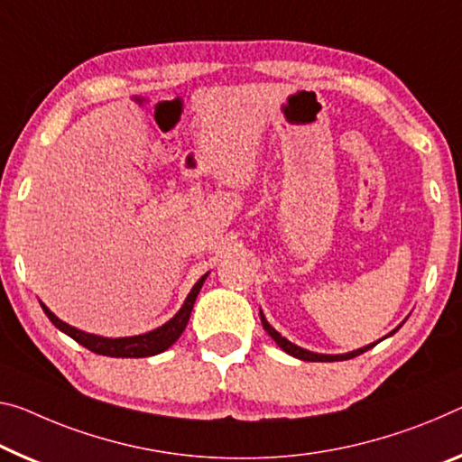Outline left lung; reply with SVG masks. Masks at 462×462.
Listing matches in <instances>:
<instances>
[{"mask_svg":"<svg viewBox=\"0 0 462 462\" xmlns=\"http://www.w3.org/2000/svg\"><path fill=\"white\" fill-rule=\"evenodd\" d=\"M260 318H262V326H264V330L268 332V335L273 337V340L276 345L281 346L282 351L285 353H289V355H293V357H297V359H303V361H345V359H353V357H357V355H361V353H365L367 349H372V346L375 345H367V346H364V349H357V351H351V353H345V355H320V353H311V351H305V349H301V346H297V345H293L291 343V340H287L285 337H281L279 332H276L271 324L266 322V318H264V314H262L260 311ZM399 330V328H396ZM390 335H393V332H390Z\"/></svg>","mask_w":462,"mask_h":462,"instance_id":"1","label":"left lung"}]
</instances>
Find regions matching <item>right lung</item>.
<instances>
[{
    "instance_id": "obj_1",
    "label": "right lung",
    "mask_w": 462,
    "mask_h": 462,
    "mask_svg": "<svg viewBox=\"0 0 462 462\" xmlns=\"http://www.w3.org/2000/svg\"><path fill=\"white\" fill-rule=\"evenodd\" d=\"M208 274H204L200 281L196 282L194 289L189 291L186 303L181 305V310L169 320L167 324L159 326L157 330L146 332V335H138V337H125V338H105V337H97V335H88V332H82L69 326L66 322H61L58 316L53 314L51 310L47 308L45 303H41L42 311H45L49 320H51L61 332H66L68 337H72L76 343H80L82 346H87L88 351L97 353V355H107V357H151V355L162 353L169 349L177 338L181 337V332L186 330L191 308H194V301L200 289L207 281Z\"/></svg>"
}]
</instances>
